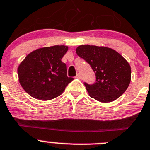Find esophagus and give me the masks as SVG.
Instances as JSON below:
<instances>
[{"instance_id":"esophagus-1","label":"esophagus","mask_w":150,"mask_h":150,"mask_svg":"<svg viewBox=\"0 0 150 150\" xmlns=\"http://www.w3.org/2000/svg\"><path fill=\"white\" fill-rule=\"evenodd\" d=\"M81 77H82V76H81V74H79V73H78V74H76V78H78V79H81Z\"/></svg>"}]
</instances>
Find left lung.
<instances>
[{
  "label": "left lung",
  "mask_w": 150,
  "mask_h": 150,
  "mask_svg": "<svg viewBox=\"0 0 150 150\" xmlns=\"http://www.w3.org/2000/svg\"><path fill=\"white\" fill-rule=\"evenodd\" d=\"M76 52L95 72L96 83H85L91 98L108 103L120 97L127 89L131 81V68L119 53L108 47L90 45H79Z\"/></svg>",
  "instance_id": "1"
}]
</instances>
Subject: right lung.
Masks as SVG:
<instances>
[{
    "label": "right lung",
    "mask_w": 150,
    "mask_h": 150,
    "mask_svg": "<svg viewBox=\"0 0 150 150\" xmlns=\"http://www.w3.org/2000/svg\"><path fill=\"white\" fill-rule=\"evenodd\" d=\"M68 50L67 45H54L29 53L18 68V80L24 91L42 101L60 96L74 79L68 77L66 65L61 61Z\"/></svg>",
    "instance_id": "right-lung-1"
}]
</instances>
